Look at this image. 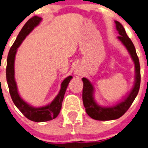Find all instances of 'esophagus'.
Segmentation results:
<instances>
[{"label":"esophagus","mask_w":148,"mask_h":148,"mask_svg":"<svg viewBox=\"0 0 148 148\" xmlns=\"http://www.w3.org/2000/svg\"><path fill=\"white\" fill-rule=\"evenodd\" d=\"M75 74L76 76H80V75H81V73H80V71H78V70H76V71L75 72Z\"/></svg>","instance_id":"1"}]
</instances>
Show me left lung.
<instances>
[{
  "mask_svg": "<svg viewBox=\"0 0 148 148\" xmlns=\"http://www.w3.org/2000/svg\"><path fill=\"white\" fill-rule=\"evenodd\" d=\"M116 28L120 36H117L118 40L121 41L128 50V53L131 55L132 60L135 64V82L132 89L129 94L123 100L113 106L103 107L99 106L95 102L94 98V86L91 84L90 81L86 78H82L84 83L83 87V98L84 106L86 108V112L90 117L96 120L106 121V120H112L120 118L125 112L134 102V99L136 98L140 86V65H139V58L136 54V49L128 35L126 34L125 30L123 28L122 24L118 21H115Z\"/></svg>",
  "mask_w": 148,
  "mask_h": 148,
  "instance_id": "8db88e82",
  "label": "left lung"
}]
</instances>
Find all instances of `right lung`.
<instances>
[{"label": "right lung", "mask_w": 148, "mask_h": 148, "mask_svg": "<svg viewBox=\"0 0 148 148\" xmlns=\"http://www.w3.org/2000/svg\"><path fill=\"white\" fill-rule=\"evenodd\" d=\"M41 20V17L34 16L28 20V22L23 27L14 44L12 45L9 50L7 57L6 72V81L9 86V93L14 105L28 120L37 122V123L49 121L56 118L59 115L61 108H62V101H63L66 89L68 86L69 82L73 78V77L70 75L62 81L59 94L51 103L45 106L39 107V108L32 106L24 101L19 95L17 84L14 79V59H15L16 53H17V48L20 47L26 36H28L32 32V30L36 25L40 24Z\"/></svg>", "instance_id": "right-lung-1"}]
</instances>
